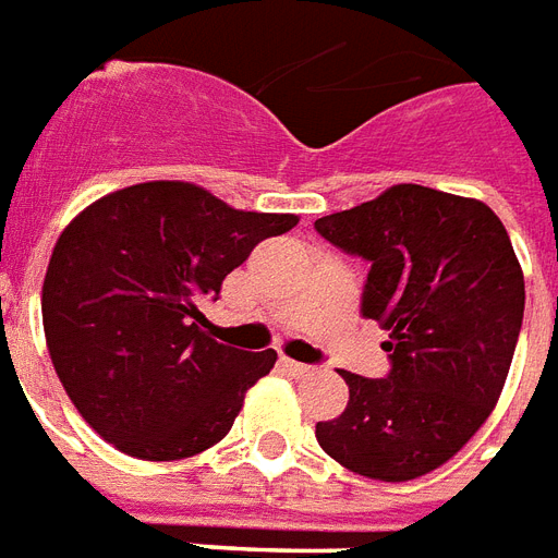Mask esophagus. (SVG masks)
Segmentation results:
<instances>
[{"mask_svg": "<svg viewBox=\"0 0 558 558\" xmlns=\"http://www.w3.org/2000/svg\"><path fill=\"white\" fill-rule=\"evenodd\" d=\"M279 363H282L284 372H288V374H294V377H306V374L312 372V368H308V365L296 363V360H291V356H282V360H279Z\"/></svg>", "mask_w": 558, "mask_h": 558, "instance_id": "esophagus-1", "label": "esophagus"}]
</instances>
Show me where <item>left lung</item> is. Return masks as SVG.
<instances>
[{
  "label": "left lung",
  "instance_id": "1",
  "mask_svg": "<svg viewBox=\"0 0 558 558\" xmlns=\"http://www.w3.org/2000/svg\"><path fill=\"white\" fill-rule=\"evenodd\" d=\"M372 262L363 315L389 332L392 372H341L351 401L318 422L320 449L377 482H410L470 442L502 396L523 324V270L506 226L478 198L396 184L315 222Z\"/></svg>",
  "mask_w": 558,
  "mask_h": 558
}]
</instances>
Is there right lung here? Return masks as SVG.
I'll list each match as a JSON object with an SVG mask.
<instances>
[{
	"mask_svg": "<svg viewBox=\"0 0 558 558\" xmlns=\"http://www.w3.org/2000/svg\"><path fill=\"white\" fill-rule=\"evenodd\" d=\"M296 222L186 181L124 186L68 222L40 291L44 336L73 408L104 440L140 461H181L229 434L276 351L219 344L198 306Z\"/></svg>",
	"mask_w": 558,
	"mask_h": 558,
	"instance_id": "obj_1",
	"label": "right lung"
}]
</instances>
